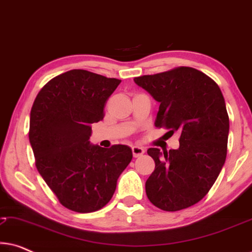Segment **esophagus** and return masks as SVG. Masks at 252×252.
Segmentation results:
<instances>
[{
	"label": "esophagus",
	"instance_id": "34e87169",
	"mask_svg": "<svg viewBox=\"0 0 252 252\" xmlns=\"http://www.w3.org/2000/svg\"><path fill=\"white\" fill-rule=\"evenodd\" d=\"M132 153H133V156L136 158V157L142 156V155L144 154V149H143L142 147L134 146V147H132Z\"/></svg>",
	"mask_w": 252,
	"mask_h": 252
}]
</instances>
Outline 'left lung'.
I'll use <instances>...</instances> for the list:
<instances>
[{
  "label": "left lung",
  "instance_id": "1",
  "mask_svg": "<svg viewBox=\"0 0 252 252\" xmlns=\"http://www.w3.org/2000/svg\"><path fill=\"white\" fill-rule=\"evenodd\" d=\"M159 102L156 127L180 132L179 149H148L155 170L146 182L149 201L164 211H179L208 194L225 164L229 118L219 86L188 66L134 78Z\"/></svg>",
  "mask_w": 252,
  "mask_h": 252
}]
</instances>
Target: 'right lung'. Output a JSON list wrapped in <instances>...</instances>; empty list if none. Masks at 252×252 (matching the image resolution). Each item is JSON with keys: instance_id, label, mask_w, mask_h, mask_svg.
Masks as SVG:
<instances>
[{"instance_id": "obj_1", "label": "right lung", "mask_w": 252, "mask_h": 252, "mask_svg": "<svg viewBox=\"0 0 252 252\" xmlns=\"http://www.w3.org/2000/svg\"><path fill=\"white\" fill-rule=\"evenodd\" d=\"M86 70H71L41 88L31 110L29 137L37 171L63 206L88 213L109 203L132 149L89 142L92 124L120 84Z\"/></svg>"}]
</instances>
